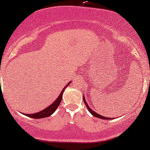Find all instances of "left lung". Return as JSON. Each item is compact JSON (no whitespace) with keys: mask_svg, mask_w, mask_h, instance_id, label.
I'll list each match as a JSON object with an SVG mask.
<instances>
[{"mask_svg":"<svg viewBox=\"0 0 150 150\" xmlns=\"http://www.w3.org/2000/svg\"><path fill=\"white\" fill-rule=\"evenodd\" d=\"M83 102L85 103V105H86V106L87 109H88V110H89V112H90L91 113L92 115H93V116H95V117H98V118H101V119H103V120H111V119H112V118H110V117H104V116H103V115H99V114H98L97 112H96L95 111H94V110H92V109L91 108L88 106V103H87L86 101V100H85V98H84V96H83Z\"/></svg>","mask_w":150,"mask_h":150,"instance_id":"8db88e82","label":"left lung"}]
</instances>
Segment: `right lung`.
<instances>
[{
  "instance_id": "add662e5",
  "label": "right lung",
  "mask_w": 150,
  "mask_h": 150,
  "mask_svg": "<svg viewBox=\"0 0 150 150\" xmlns=\"http://www.w3.org/2000/svg\"><path fill=\"white\" fill-rule=\"evenodd\" d=\"M70 83H71V81L69 83H67V86H65V87L63 88V90L62 91L61 93H60V95L59 96V97L57 98L56 100H55V101H54L53 103L52 104V105H50V106H48L47 108H45L44 110H42V111L35 112V113H32V114H24V115H28V117H32V118H36V119L44 118V117H48V116L51 115L56 110L57 108H58L59 105L60 103L62 101V95H63L64 91L65 88H66Z\"/></svg>"
}]
</instances>
